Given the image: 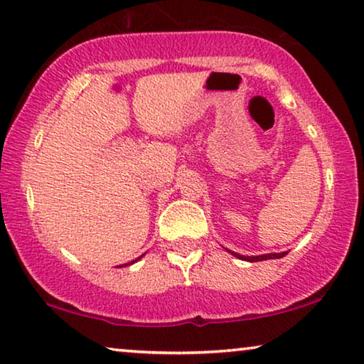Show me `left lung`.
<instances>
[{"label":"left lung","instance_id":"left-lung-1","mask_svg":"<svg viewBox=\"0 0 364 364\" xmlns=\"http://www.w3.org/2000/svg\"><path fill=\"white\" fill-rule=\"evenodd\" d=\"M229 253L234 255V257L240 258V259H245V262H263V259H273V258H283L284 255H287V252H283V253H268V255H259V257H243V255H238L235 252H230L227 250Z\"/></svg>","mask_w":364,"mask_h":364}]
</instances>
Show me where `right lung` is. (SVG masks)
Returning <instances> with one entry per match:
<instances>
[{
	"instance_id": "add662e5",
	"label": "right lung",
	"mask_w": 364,
	"mask_h": 364,
	"mask_svg": "<svg viewBox=\"0 0 364 364\" xmlns=\"http://www.w3.org/2000/svg\"><path fill=\"white\" fill-rule=\"evenodd\" d=\"M140 258H142V257H139L137 259H140ZM137 259H134V262H137ZM134 262H130V263H134Z\"/></svg>"
}]
</instances>
